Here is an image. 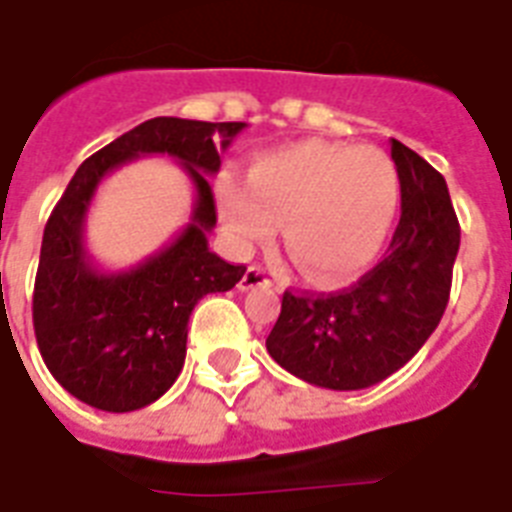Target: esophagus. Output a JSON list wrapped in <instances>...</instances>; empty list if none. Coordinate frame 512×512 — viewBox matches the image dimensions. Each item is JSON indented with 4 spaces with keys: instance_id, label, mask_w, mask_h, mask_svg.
<instances>
[{
    "instance_id": "1",
    "label": "esophagus",
    "mask_w": 512,
    "mask_h": 512,
    "mask_svg": "<svg viewBox=\"0 0 512 512\" xmlns=\"http://www.w3.org/2000/svg\"><path fill=\"white\" fill-rule=\"evenodd\" d=\"M238 288L241 290H255V288H271V279L266 277V271L260 266H249L246 268V274L238 282Z\"/></svg>"
}]
</instances>
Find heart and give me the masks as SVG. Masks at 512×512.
<instances>
[{
    "label": "heart",
    "mask_w": 512,
    "mask_h": 512,
    "mask_svg": "<svg viewBox=\"0 0 512 512\" xmlns=\"http://www.w3.org/2000/svg\"><path fill=\"white\" fill-rule=\"evenodd\" d=\"M219 208L238 244L277 233L301 271L321 285L362 274L384 249L400 202V178L378 147L307 139L260 156L249 186L224 175Z\"/></svg>",
    "instance_id": "1"
}]
</instances>
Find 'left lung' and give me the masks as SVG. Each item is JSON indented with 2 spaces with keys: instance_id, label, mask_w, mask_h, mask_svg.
Here are the masks:
<instances>
[{
  "instance_id": "8db88e82",
  "label": "left lung",
  "mask_w": 512,
  "mask_h": 512,
  "mask_svg": "<svg viewBox=\"0 0 512 512\" xmlns=\"http://www.w3.org/2000/svg\"><path fill=\"white\" fill-rule=\"evenodd\" d=\"M400 222L386 257L351 290L285 293L266 348L279 367L323 389H367L425 345L447 310L461 227L447 180L392 139Z\"/></svg>"
}]
</instances>
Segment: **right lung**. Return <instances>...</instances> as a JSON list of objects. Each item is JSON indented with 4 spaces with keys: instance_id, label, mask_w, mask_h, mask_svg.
Wrapping results in <instances>:
<instances>
[{
    "instance_id": "right-lung-1",
    "label": "right lung",
    "mask_w": 512,
    "mask_h": 512,
    "mask_svg": "<svg viewBox=\"0 0 512 512\" xmlns=\"http://www.w3.org/2000/svg\"><path fill=\"white\" fill-rule=\"evenodd\" d=\"M246 123L153 117L101 147L76 169L43 230L32 323L43 362L73 397L112 414L136 411L175 384L186 362L189 315L208 293L244 277L208 249L216 227L211 178L219 153ZM142 155L175 157L195 186L190 224L123 272H104L83 244V219L100 180Z\"/></svg>"
}]
</instances>
